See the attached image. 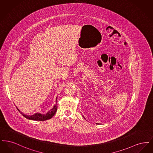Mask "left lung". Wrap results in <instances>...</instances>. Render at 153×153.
Instances as JSON below:
<instances>
[{
  "label": "left lung",
  "instance_id": "obj_1",
  "mask_svg": "<svg viewBox=\"0 0 153 153\" xmlns=\"http://www.w3.org/2000/svg\"><path fill=\"white\" fill-rule=\"evenodd\" d=\"M84 118H85V117H84Z\"/></svg>",
  "mask_w": 153,
  "mask_h": 153
}]
</instances>
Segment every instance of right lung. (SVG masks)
Masks as SVG:
<instances>
[{"mask_svg": "<svg viewBox=\"0 0 153 153\" xmlns=\"http://www.w3.org/2000/svg\"><path fill=\"white\" fill-rule=\"evenodd\" d=\"M19 111V112L22 114L24 117H25L26 119H28L29 120H38V121H44L48 119H51L52 117H53L57 109V97L56 98V102L54 106L50 110L49 112H48L46 114H41L40 113H36L33 115H27L24 114L22 112L20 111V110L16 108Z\"/></svg>", "mask_w": 153, "mask_h": 153, "instance_id": "right-lung-1", "label": "right lung"}]
</instances>
